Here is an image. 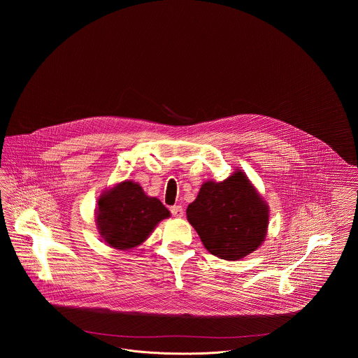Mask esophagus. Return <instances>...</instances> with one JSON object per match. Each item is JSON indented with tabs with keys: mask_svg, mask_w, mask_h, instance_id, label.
<instances>
[{
	"mask_svg": "<svg viewBox=\"0 0 358 358\" xmlns=\"http://www.w3.org/2000/svg\"><path fill=\"white\" fill-rule=\"evenodd\" d=\"M171 212H172V215L175 216V217H182L183 216V208L180 206V205H173V206H171Z\"/></svg>",
	"mask_w": 358,
	"mask_h": 358,
	"instance_id": "1",
	"label": "esophagus"
}]
</instances>
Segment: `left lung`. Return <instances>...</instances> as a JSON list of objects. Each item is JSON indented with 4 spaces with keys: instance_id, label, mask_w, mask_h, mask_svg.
I'll return each instance as SVG.
<instances>
[{
    "instance_id": "obj_1",
    "label": "left lung",
    "mask_w": 358,
    "mask_h": 358,
    "mask_svg": "<svg viewBox=\"0 0 358 358\" xmlns=\"http://www.w3.org/2000/svg\"><path fill=\"white\" fill-rule=\"evenodd\" d=\"M186 215L208 252L238 260L266 240L270 210L245 172L237 169L222 182H204Z\"/></svg>"
}]
</instances>
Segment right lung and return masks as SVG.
Here are the masks:
<instances>
[{
    "label": "right lung",
    "mask_w": 358,
    "mask_h": 358,
    "mask_svg": "<svg viewBox=\"0 0 358 358\" xmlns=\"http://www.w3.org/2000/svg\"><path fill=\"white\" fill-rule=\"evenodd\" d=\"M171 216L162 203L148 196L134 180H122L104 190L95 209L96 227L103 241L120 251L139 247L155 226Z\"/></svg>",
    "instance_id": "1"
}]
</instances>
